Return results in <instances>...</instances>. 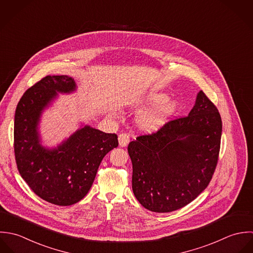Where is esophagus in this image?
<instances>
[{
  "label": "esophagus",
  "instance_id": "esophagus-1",
  "mask_svg": "<svg viewBox=\"0 0 253 253\" xmlns=\"http://www.w3.org/2000/svg\"><path fill=\"white\" fill-rule=\"evenodd\" d=\"M118 142H119V146L120 147H126L128 144H129V142H130V137H129V135H127V134H124V133H122V134H120L119 136H118Z\"/></svg>",
  "mask_w": 253,
  "mask_h": 253
}]
</instances>
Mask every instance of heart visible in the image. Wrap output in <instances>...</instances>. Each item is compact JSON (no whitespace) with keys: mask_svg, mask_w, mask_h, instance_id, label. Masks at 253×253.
I'll list each match as a JSON object with an SVG mask.
<instances>
[{"mask_svg":"<svg viewBox=\"0 0 253 253\" xmlns=\"http://www.w3.org/2000/svg\"><path fill=\"white\" fill-rule=\"evenodd\" d=\"M136 107L144 109L137 117L138 128L145 133H154L162 129L180 110V102L176 99H168L162 92L143 94L136 100Z\"/></svg>","mask_w":253,"mask_h":253,"instance_id":"obj_1","label":"heart"}]
</instances>
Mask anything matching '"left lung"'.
I'll return each instance as SVG.
<instances>
[{
  "label": "left lung",
  "instance_id": "8db88e82",
  "mask_svg": "<svg viewBox=\"0 0 253 253\" xmlns=\"http://www.w3.org/2000/svg\"><path fill=\"white\" fill-rule=\"evenodd\" d=\"M221 135L218 109L200 91L188 116L129 144L136 199L158 213L175 211L196 200L216 168Z\"/></svg>",
  "mask_w": 253,
  "mask_h": 253
}]
</instances>
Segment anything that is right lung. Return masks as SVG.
Wrapping results in <instances>:
<instances>
[{
    "instance_id": "obj_1",
    "label": "right lung",
    "mask_w": 253,
    "mask_h": 253,
    "mask_svg": "<svg viewBox=\"0 0 253 253\" xmlns=\"http://www.w3.org/2000/svg\"><path fill=\"white\" fill-rule=\"evenodd\" d=\"M77 89L72 77L46 76L21 97L14 115V154L17 169L42 200L67 206L90 191L102 158L118 146L117 136L81 126L54 148L42 145L39 124L58 94Z\"/></svg>"
}]
</instances>
